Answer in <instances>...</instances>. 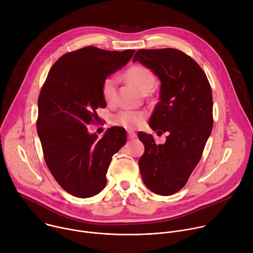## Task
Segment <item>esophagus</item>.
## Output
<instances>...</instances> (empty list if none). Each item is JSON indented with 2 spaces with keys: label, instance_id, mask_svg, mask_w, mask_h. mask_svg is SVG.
Returning a JSON list of instances; mask_svg holds the SVG:
<instances>
[{
  "label": "esophagus",
  "instance_id": "esophagus-1",
  "mask_svg": "<svg viewBox=\"0 0 253 253\" xmlns=\"http://www.w3.org/2000/svg\"><path fill=\"white\" fill-rule=\"evenodd\" d=\"M127 135H128V138H129V139L136 138V136H137V134H136L134 131H132V130H128V131H127Z\"/></svg>",
  "mask_w": 253,
  "mask_h": 253
}]
</instances>
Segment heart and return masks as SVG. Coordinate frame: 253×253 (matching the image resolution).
I'll return each mask as SVG.
<instances>
[{
  "instance_id": "b5f03b06",
  "label": "heart",
  "mask_w": 253,
  "mask_h": 253,
  "mask_svg": "<svg viewBox=\"0 0 253 253\" xmlns=\"http://www.w3.org/2000/svg\"><path fill=\"white\" fill-rule=\"evenodd\" d=\"M127 80L133 84L143 94L148 93L155 84V77L152 71L145 66H131L125 73ZM118 80L115 75L107 76L101 85L102 97L107 104H114L117 97ZM145 114L140 111L122 110L112 118L113 124L126 129H135L140 127L145 121Z\"/></svg>"
}]
</instances>
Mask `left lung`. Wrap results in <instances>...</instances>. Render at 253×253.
Masks as SVG:
<instances>
[{
	"instance_id": "8db88e82",
	"label": "left lung",
	"mask_w": 253,
	"mask_h": 253,
	"mask_svg": "<svg viewBox=\"0 0 253 253\" xmlns=\"http://www.w3.org/2000/svg\"><path fill=\"white\" fill-rule=\"evenodd\" d=\"M140 62L160 79V101L149 126L168 136L157 144L151 134L138 133L145 151L139 159L143 182L168 196L182 189L198 164L213 126L211 87L201 67L177 49L138 50Z\"/></svg>"
}]
</instances>
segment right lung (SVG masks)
<instances>
[{
  "label": "right lung",
  "instance_id": "1",
  "mask_svg": "<svg viewBox=\"0 0 253 253\" xmlns=\"http://www.w3.org/2000/svg\"><path fill=\"white\" fill-rule=\"evenodd\" d=\"M135 50L107 51L89 46L63 55L52 66L38 99L37 132L45 162L59 185L80 198L106 186L112 156L125 145L126 131L112 127L98 139L87 126L106 107L103 80L125 66Z\"/></svg>",
  "mask_w": 253,
  "mask_h": 253
}]
</instances>
